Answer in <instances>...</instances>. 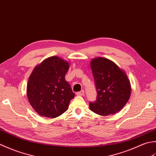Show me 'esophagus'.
I'll use <instances>...</instances> for the list:
<instances>
[{
  "label": "esophagus",
  "mask_w": 156,
  "mask_h": 156,
  "mask_svg": "<svg viewBox=\"0 0 156 156\" xmlns=\"http://www.w3.org/2000/svg\"><path fill=\"white\" fill-rule=\"evenodd\" d=\"M77 95L78 96H83V95H84V91H83V90H81V91L77 92Z\"/></svg>",
  "instance_id": "obj_1"
}]
</instances>
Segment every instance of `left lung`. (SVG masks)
Instances as JSON below:
<instances>
[{
  "mask_svg": "<svg viewBox=\"0 0 156 156\" xmlns=\"http://www.w3.org/2000/svg\"><path fill=\"white\" fill-rule=\"evenodd\" d=\"M90 66L98 93L96 101L90 103V110L104 116L117 113L125 106L131 94L126 72L103 57L91 59Z\"/></svg>",
  "mask_w": 156,
  "mask_h": 156,
  "instance_id": "left-lung-1",
  "label": "left lung"
}]
</instances>
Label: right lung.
<instances>
[{
	"instance_id": "right-lung-1",
	"label": "right lung",
	"mask_w": 156,
	"mask_h": 156,
	"mask_svg": "<svg viewBox=\"0 0 156 156\" xmlns=\"http://www.w3.org/2000/svg\"><path fill=\"white\" fill-rule=\"evenodd\" d=\"M69 63L58 56L44 60L31 72L27 85V97L33 109L41 116L54 119L67 110L75 93L65 75Z\"/></svg>"
}]
</instances>
